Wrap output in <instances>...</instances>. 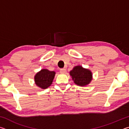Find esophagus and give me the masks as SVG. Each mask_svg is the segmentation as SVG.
Masks as SVG:
<instances>
[{
    "mask_svg": "<svg viewBox=\"0 0 129 129\" xmlns=\"http://www.w3.org/2000/svg\"><path fill=\"white\" fill-rule=\"evenodd\" d=\"M65 71H66V69H65V68H61L60 69V72L61 73H64L65 72Z\"/></svg>",
    "mask_w": 129,
    "mask_h": 129,
    "instance_id": "obj_1",
    "label": "esophagus"
}]
</instances>
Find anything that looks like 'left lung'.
<instances>
[{"label":"left lung","instance_id":"8db88e82","mask_svg":"<svg viewBox=\"0 0 129 129\" xmlns=\"http://www.w3.org/2000/svg\"><path fill=\"white\" fill-rule=\"evenodd\" d=\"M70 75L74 80V82L79 86H86L89 84L92 78L91 72L81 66L75 67L70 72Z\"/></svg>","mask_w":129,"mask_h":129}]
</instances>
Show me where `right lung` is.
Instances as JSON below:
<instances>
[{"label":"right lung","instance_id":"obj_1","mask_svg":"<svg viewBox=\"0 0 129 129\" xmlns=\"http://www.w3.org/2000/svg\"><path fill=\"white\" fill-rule=\"evenodd\" d=\"M55 72L48 69H42L35 76V81L38 86L42 89H47L52 84Z\"/></svg>","mask_w":129,"mask_h":129}]
</instances>
